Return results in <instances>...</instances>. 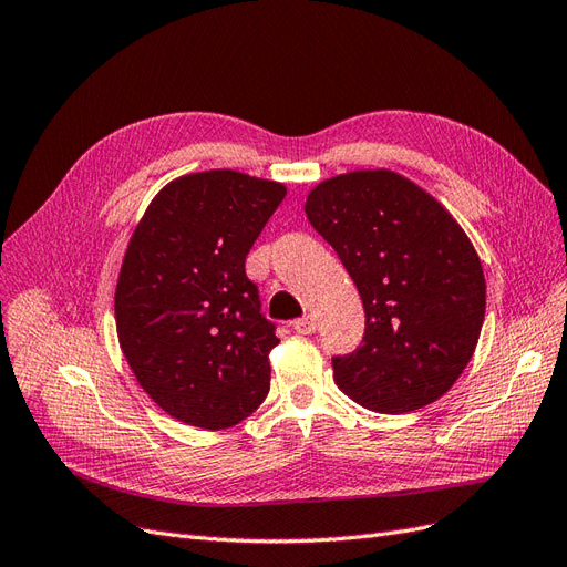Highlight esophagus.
<instances>
[{
  "mask_svg": "<svg viewBox=\"0 0 567 567\" xmlns=\"http://www.w3.org/2000/svg\"><path fill=\"white\" fill-rule=\"evenodd\" d=\"M290 326H293V329H296L298 333H315V331H317V319L307 315V317H302V319H296Z\"/></svg>",
  "mask_w": 567,
  "mask_h": 567,
  "instance_id": "34e87169",
  "label": "esophagus"
}]
</instances>
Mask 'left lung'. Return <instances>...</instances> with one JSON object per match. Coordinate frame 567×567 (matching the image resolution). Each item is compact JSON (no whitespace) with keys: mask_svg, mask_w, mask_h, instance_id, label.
Masks as SVG:
<instances>
[{"mask_svg":"<svg viewBox=\"0 0 567 567\" xmlns=\"http://www.w3.org/2000/svg\"><path fill=\"white\" fill-rule=\"evenodd\" d=\"M305 213L362 296V346L333 357L336 385L379 414L435 402L471 362L485 274L468 236L423 188L390 169L321 182Z\"/></svg>","mask_w":567,"mask_h":567,"instance_id":"left-lung-1","label":"left lung"}]
</instances>
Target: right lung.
<instances>
[{"label":"right lung","mask_w":567,"mask_h":567,"mask_svg":"<svg viewBox=\"0 0 567 567\" xmlns=\"http://www.w3.org/2000/svg\"><path fill=\"white\" fill-rule=\"evenodd\" d=\"M286 186L234 169L186 175L151 200L115 288L120 348L169 416L205 431L248 419L269 392L277 326L246 257Z\"/></svg>","instance_id":"1"}]
</instances>
